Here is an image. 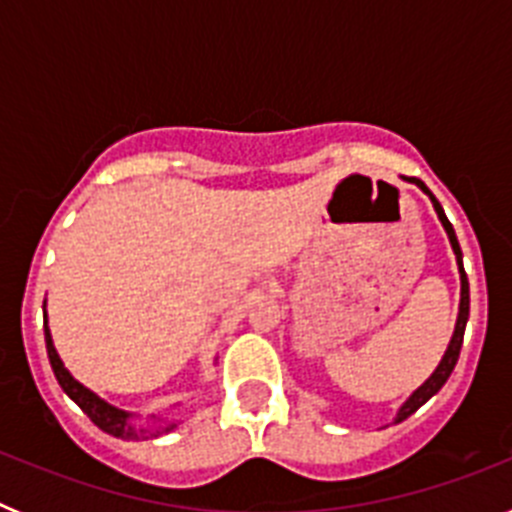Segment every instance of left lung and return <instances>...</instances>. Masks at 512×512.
<instances>
[{"instance_id": "8db88e82", "label": "left lung", "mask_w": 512, "mask_h": 512, "mask_svg": "<svg viewBox=\"0 0 512 512\" xmlns=\"http://www.w3.org/2000/svg\"><path fill=\"white\" fill-rule=\"evenodd\" d=\"M410 182L418 184L420 189H423L428 197L433 200V207H436L438 212V220L443 223V228H446V233H449V241H451V248H454L456 253V261H459V274H461V302H459V318H456V328H454V336H451V343L449 348H446V354H443L441 364L436 366V372L431 374V377L425 379L423 384H420L418 390L410 395V400L405 402L400 408V413H397V423L405 418H410V415L415 413V410L420 408V405H425V402L431 400L433 395H436L438 390H441L443 384H446V379L451 377V372H454L456 361H459V351H461V343H464V328H467V318H469V282H467V271H464V266H461V248H459V241H456V233L454 228H451L449 217L443 215V207L438 205V200L431 194V189L425 187L420 179H410Z\"/></svg>"}]
</instances>
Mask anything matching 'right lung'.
Wrapping results in <instances>:
<instances>
[{
  "label": "right lung",
  "instance_id": "right-lung-1",
  "mask_svg": "<svg viewBox=\"0 0 512 512\" xmlns=\"http://www.w3.org/2000/svg\"><path fill=\"white\" fill-rule=\"evenodd\" d=\"M45 348H48V359H51L53 374H56L58 384H61V390L66 392V395H69L71 400L76 402V405H79L81 413L87 415V418L92 420L97 428H102L104 433H112V436H117V438H128V441H138V438L158 436V433H161V428H158L156 433L143 431V428H135V425L128 420L130 418L128 413H122V410L112 408V405H107L104 400H99L94 392H89L84 384L76 382V379L71 377L69 372H66L63 361L58 359L56 348H53L51 330H48V325H45ZM171 428H174V425H166L164 431H171Z\"/></svg>",
  "mask_w": 512,
  "mask_h": 512
}]
</instances>
